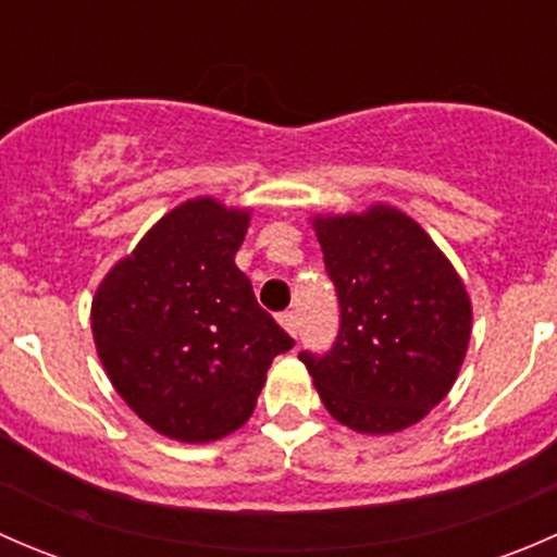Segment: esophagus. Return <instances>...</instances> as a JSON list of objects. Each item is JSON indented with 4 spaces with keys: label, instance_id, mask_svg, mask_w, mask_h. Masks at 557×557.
<instances>
[{
    "label": "esophagus",
    "instance_id": "esophagus-1",
    "mask_svg": "<svg viewBox=\"0 0 557 557\" xmlns=\"http://www.w3.org/2000/svg\"><path fill=\"white\" fill-rule=\"evenodd\" d=\"M277 320H280V325H283V329L288 331L290 336L299 334V314H296V312H283Z\"/></svg>",
    "mask_w": 557,
    "mask_h": 557
}]
</instances>
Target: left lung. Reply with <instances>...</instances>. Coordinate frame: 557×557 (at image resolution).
Returning a JSON list of instances; mask_svg holds the SVG:
<instances>
[{"label":"left lung","instance_id":"obj_1","mask_svg":"<svg viewBox=\"0 0 557 557\" xmlns=\"http://www.w3.org/2000/svg\"><path fill=\"white\" fill-rule=\"evenodd\" d=\"M325 272L339 296V336L301 352L320 401L358 434L420 423L458 380L471 339V299L450 258L391 205L314 215Z\"/></svg>","mask_w":557,"mask_h":557}]
</instances>
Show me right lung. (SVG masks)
Listing matches in <instances>:
<instances>
[{
  "label": "right lung",
  "mask_w": 557,
  "mask_h": 557,
  "mask_svg": "<svg viewBox=\"0 0 557 557\" xmlns=\"http://www.w3.org/2000/svg\"><path fill=\"white\" fill-rule=\"evenodd\" d=\"M250 210L196 196L166 212L99 283L91 331L117 396L170 440L243 429L294 339L234 263Z\"/></svg>",
  "instance_id": "add662e5"
}]
</instances>
